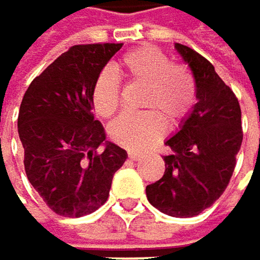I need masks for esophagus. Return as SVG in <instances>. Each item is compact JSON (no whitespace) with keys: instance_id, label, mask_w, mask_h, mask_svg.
<instances>
[{"instance_id":"esophagus-1","label":"esophagus","mask_w":260,"mask_h":260,"mask_svg":"<svg viewBox=\"0 0 260 260\" xmlns=\"http://www.w3.org/2000/svg\"><path fill=\"white\" fill-rule=\"evenodd\" d=\"M127 157H129V160H134V161H139L142 158V155L140 154H136V152H129Z\"/></svg>"}]
</instances>
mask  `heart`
<instances>
[{
    "label": "heart",
    "instance_id": "b5f03b06",
    "mask_svg": "<svg viewBox=\"0 0 260 260\" xmlns=\"http://www.w3.org/2000/svg\"><path fill=\"white\" fill-rule=\"evenodd\" d=\"M114 73L127 85H140L146 91L142 99L143 114H124L109 127L114 143L129 151H146L165 134V121L175 127L192 112L197 102V82L183 63L154 48L140 47L123 54ZM114 73L102 71L91 89V102L97 115L112 117L121 105V91Z\"/></svg>",
    "mask_w": 260,
    "mask_h": 260
}]
</instances>
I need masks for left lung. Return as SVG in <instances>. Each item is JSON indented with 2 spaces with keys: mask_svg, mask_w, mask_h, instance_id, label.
<instances>
[{
  "mask_svg": "<svg viewBox=\"0 0 260 260\" xmlns=\"http://www.w3.org/2000/svg\"><path fill=\"white\" fill-rule=\"evenodd\" d=\"M190 67L198 102L180 131L166 142L165 175L146 187L160 212L190 218L210 207L225 190L242 143L241 106L215 67L187 45H175Z\"/></svg>",
  "mask_w": 260,
  "mask_h": 260,
  "instance_id": "1",
  "label": "left lung"
}]
</instances>
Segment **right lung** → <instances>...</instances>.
Segmentation results:
<instances>
[{
    "label": "right lung",
    "instance_id": "obj_1",
    "mask_svg": "<svg viewBox=\"0 0 260 260\" xmlns=\"http://www.w3.org/2000/svg\"><path fill=\"white\" fill-rule=\"evenodd\" d=\"M123 44L73 45L27 88L18 115L24 168L30 184L57 215L80 218L109 197L126 151L105 142L92 114L91 89Z\"/></svg>",
    "mask_w": 260,
    "mask_h": 260
}]
</instances>
